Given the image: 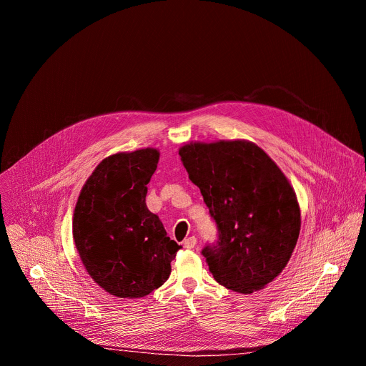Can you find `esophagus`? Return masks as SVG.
I'll return each instance as SVG.
<instances>
[{
    "label": "esophagus",
    "mask_w": 366,
    "mask_h": 366,
    "mask_svg": "<svg viewBox=\"0 0 366 366\" xmlns=\"http://www.w3.org/2000/svg\"><path fill=\"white\" fill-rule=\"evenodd\" d=\"M195 244H197V237L195 236H189L184 240V247L185 249H194Z\"/></svg>",
    "instance_id": "esophagus-1"
}]
</instances>
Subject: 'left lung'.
Wrapping results in <instances>:
<instances>
[{
  "label": "left lung",
  "instance_id": "obj_1",
  "mask_svg": "<svg viewBox=\"0 0 366 366\" xmlns=\"http://www.w3.org/2000/svg\"><path fill=\"white\" fill-rule=\"evenodd\" d=\"M181 161L219 229L202 249L214 280L252 294L287 267L301 229L297 195L278 165L249 140L191 142Z\"/></svg>",
  "mask_w": 366,
  "mask_h": 366
}]
</instances>
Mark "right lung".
I'll use <instances>...</instances> for the list:
<instances>
[{"instance_id":"right-lung-1","label":"right lung","mask_w":366,"mask_h":366,"mask_svg":"<svg viewBox=\"0 0 366 366\" xmlns=\"http://www.w3.org/2000/svg\"><path fill=\"white\" fill-rule=\"evenodd\" d=\"M158 161L153 147L109 156L75 205L72 234L79 257L89 277L114 297L140 298L159 288L181 249L146 205V185Z\"/></svg>"}]
</instances>
